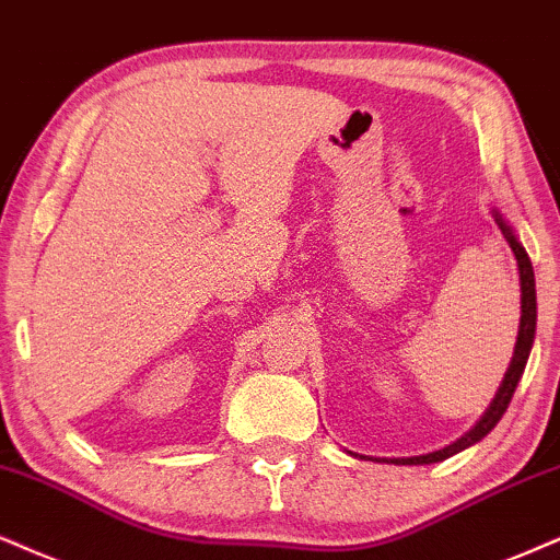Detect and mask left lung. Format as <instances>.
I'll return each instance as SVG.
<instances>
[{
	"instance_id": "obj_1",
	"label": "left lung",
	"mask_w": 560,
	"mask_h": 560,
	"mask_svg": "<svg viewBox=\"0 0 560 560\" xmlns=\"http://www.w3.org/2000/svg\"><path fill=\"white\" fill-rule=\"evenodd\" d=\"M493 218L495 223H499L503 238L509 241V246H512L514 252V259H516V269H520V291H522V316H520V332H516V345H514V355H512V363H509L506 374H503V382L499 386V392H495V397L491 399V405H488V410L482 412L478 423H475L470 431L465 433V436H459L457 441H452V444L444 446V448H436V452H428V454H420V457H369V459H376V462H386V465H433V462H444L448 457H454V454H459L462 448L478 444L480 439H486L488 433L493 431L495 423H499L503 412H506L509 402H512L514 397V389L516 384H520V378L524 374V365H527V358H529V350H533V342H535V327H537V293H535V272H533V261H529L527 252H524L522 241L516 238V231L512 225H509V220L501 215L499 210L493 207ZM350 457H361L365 459L363 454H355V452H348Z\"/></svg>"
}]
</instances>
